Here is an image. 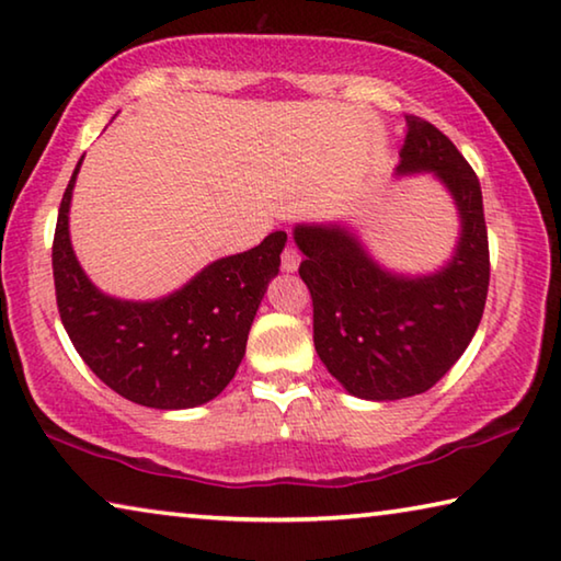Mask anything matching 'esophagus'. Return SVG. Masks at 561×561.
<instances>
[{
  "mask_svg": "<svg viewBox=\"0 0 561 561\" xmlns=\"http://www.w3.org/2000/svg\"><path fill=\"white\" fill-rule=\"evenodd\" d=\"M299 262H301L299 249L295 247V242H289L287 247H284V252H282V270L284 272H295L297 266H299Z\"/></svg>",
  "mask_w": 561,
  "mask_h": 561,
  "instance_id": "esophagus-1",
  "label": "esophagus"
}]
</instances>
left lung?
<instances>
[{"instance_id":"obj_1","label":"left lung","mask_w":561,"mask_h":561,"mask_svg":"<svg viewBox=\"0 0 561 561\" xmlns=\"http://www.w3.org/2000/svg\"><path fill=\"white\" fill-rule=\"evenodd\" d=\"M397 174L434 172L459 209L455 256L426 277L379 266L350 229L299 225V277L314 307V350L346 392L375 402L422 394L455 367L484 314L489 242L482 186L447 135L407 114Z\"/></svg>"}]
</instances>
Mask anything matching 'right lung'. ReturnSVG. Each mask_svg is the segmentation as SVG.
I'll return each mask as SVG.
<instances>
[{
    "label": "right lung",
    "mask_w": 561,
    "mask_h": 561,
    "mask_svg": "<svg viewBox=\"0 0 561 561\" xmlns=\"http://www.w3.org/2000/svg\"><path fill=\"white\" fill-rule=\"evenodd\" d=\"M82 164V159H79ZM79 164L59 204L51 270L61 324L79 357L106 387L152 409H190L215 399L232 381L247 336L279 274L284 232L225 256L154 301L106 297L79 266L69 242V202Z\"/></svg>",
    "instance_id": "right-lung-1"
}]
</instances>
